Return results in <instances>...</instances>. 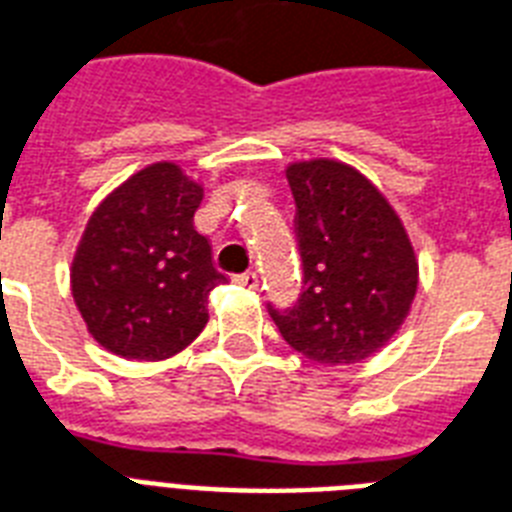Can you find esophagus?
<instances>
[{"mask_svg": "<svg viewBox=\"0 0 512 512\" xmlns=\"http://www.w3.org/2000/svg\"><path fill=\"white\" fill-rule=\"evenodd\" d=\"M236 284L239 286H247V289H257V273L255 270H247V273H239V276L234 278Z\"/></svg>", "mask_w": 512, "mask_h": 512, "instance_id": "1", "label": "esophagus"}]
</instances>
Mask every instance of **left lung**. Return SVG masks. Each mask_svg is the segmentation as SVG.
<instances>
[{
	"label": "left lung",
	"mask_w": 512,
	"mask_h": 512,
	"mask_svg": "<svg viewBox=\"0 0 512 512\" xmlns=\"http://www.w3.org/2000/svg\"><path fill=\"white\" fill-rule=\"evenodd\" d=\"M294 231L302 294L268 313L289 347L321 365H350L378 352L405 323L418 292V260L400 215L347 162H292Z\"/></svg>",
	"instance_id": "obj_1"
}]
</instances>
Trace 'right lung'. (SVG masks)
I'll return each mask as SVG.
<instances>
[{
  "label": "right lung",
  "instance_id": "obj_1",
  "mask_svg": "<svg viewBox=\"0 0 512 512\" xmlns=\"http://www.w3.org/2000/svg\"><path fill=\"white\" fill-rule=\"evenodd\" d=\"M205 189L176 162H155L94 210L70 268L89 334L126 360H165L207 323V297L226 276L194 228Z\"/></svg>",
  "mask_w": 512,
  "mask_h": 512
}]
</instances>
